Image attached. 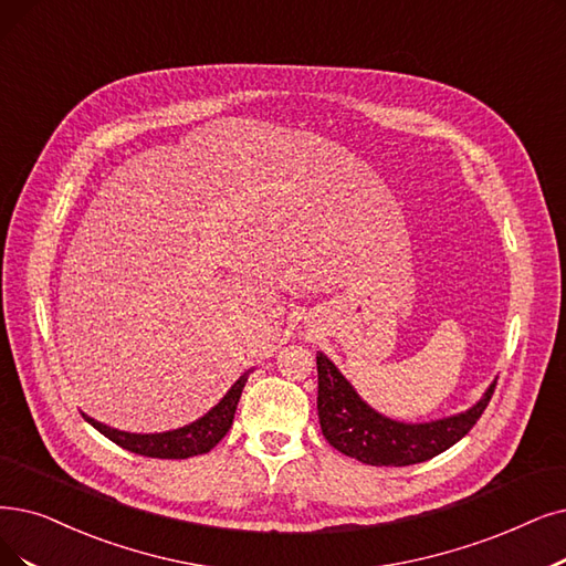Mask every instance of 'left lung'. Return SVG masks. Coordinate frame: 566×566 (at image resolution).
<instances>
[{
  "mask_svg": "<svg viewBox=\"0 0 566 566\" xmlns=\"http://www.w3.org/2000/svg\"><path fill=\"white\" fill-rule=\"evenodd\" d=\"M318 365V418L323 437L338 453L371 467H409L437 458L455 446L479 422L492 399L494 386L469 411L432 420L399 422L374 411L334 367L327 355H315Z\"/></svg>",
  "mask_w": 566,
  "mask_h": 566,
  "instance_id": "1",
  "label": "left lung"
}]
</instances>
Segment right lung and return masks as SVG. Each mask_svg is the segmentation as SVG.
<instances>
[{"mask_svg": "<svg viewBox=\"0 0 566 566\" xmlns=\"http://www.w3.org/2000/svg\"><path fill=\"white\" fill-rule=\"evenodd\" d=\"M245 380H248V371L234 382V386L228 390V395H224L207 416H201L199 420L186 427H178L163 434H129V432H120V429H113L108 424H102L85 413L83 418L93 424L97 432H102L106 439L118 443L120 448L129 450V453H137L144 458H160V460H186V458L209 453V450L230 432Z\"/></svg>", "mask_w": 566, "mask_h": 566, "instance_id": "1", "label": "right lung"}]
</instances>
